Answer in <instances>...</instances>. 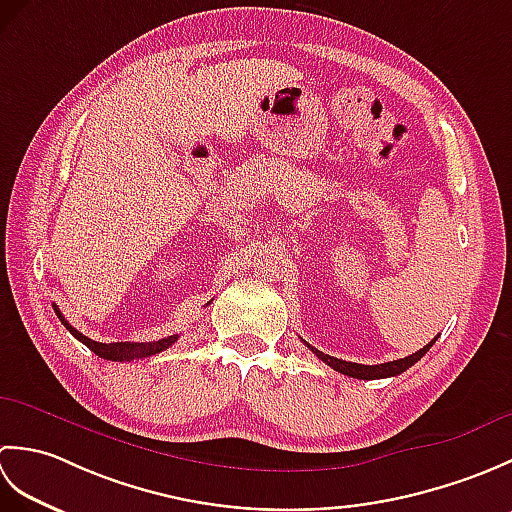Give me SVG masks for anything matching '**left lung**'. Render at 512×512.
Wrapping results in <instances>:
<instances>
[{"label":"left lung","mask_w":512,"mask_h":512,"mask_svg":"<svg viewBox=\"0 0 512 512\" xmlns=\"http://www.w3.org/2000/svg\"><path fill=\"white\" fill-rule=\"evenodd\" d=\"M438 341V336L433 339L431 343H427L422 347V350H418L416 354L411 356H405V358H398V361H389V363H383V365H361V363H350V361H341V358H334L330 354H323L319 352L317 347H310V350L317 354L319 361L328 363L332 369H336V372H341L345 376H352V378H361V380H376V378H389V376H398L402 372H407V369L418 363L420 358L427 354L431 350V345Z\"/></svg>","instance_id":"obj_1"}]
</instances>
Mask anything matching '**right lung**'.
Masks as SVG:
<instances>
[{
  "mask_svg": "<svg viewBox=\"0 0 512 512\" xmlns=\"http://www.w3.org/2000/svg\"><path fill=\"white\" fill-rule=\"evenodd\" d=\"M52 308H54V312H57V317L61 319V323L65 325V330H68L76 341L88 345L96 356L105 358V361H134V358L154 356L162 350H167V347H171L173 343L178 341V334H173V336H167V339H158V341H151V343H99V341L88 339V336H83L76 328H72V325L65 321V317L57 306H52Z\"/></svg>",
  "mask_w": 512,
  "mask_h": 512,
  "instance_id": "obj_1",
  "label": "right lung"
}]
</instances>
